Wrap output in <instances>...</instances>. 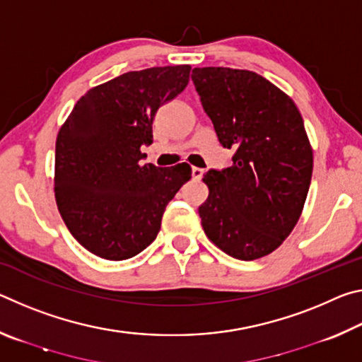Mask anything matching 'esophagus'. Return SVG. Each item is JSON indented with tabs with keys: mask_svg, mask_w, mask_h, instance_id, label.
I'll return each mask as SVG.
<instances>
[{
	"mask_svg": "<svg viewBox=\"0 0 362 362\" xmlns=\"http://www.w3.org/2000/svg\"><path fill=\"white\" fill-rule=\"evenodd\" d=\"M203 174H204V170L201 168H192V175H193L194 180L203 179Z\"/></svg>",
	"mask_w": 362,
	"mask_h": 362,
	"instance_id": "obj_1",
	"label": "esophagus"
}]
</instances>
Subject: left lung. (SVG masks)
Here are the masks:
<instances>
[{
  "label": "left lung",
  "mask_w": 362,
  "mask_h": 362,
  "mask_svg": "<svg viewBox=\"0 0 362 362\" xmlns=\"http://www.w3.org/2000/svg\"><path fill=\"white\" fill-rule=\"evenodd\" d=\"M192 79L231 168L209 169L198 207L207 238L238 260L272 254L291 235L308 194L313 151L289 95L260 75L223 66Z\"/></svg>",
  "instance_id": "left-lung-1"
}]
</instances>
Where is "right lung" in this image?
Instances as JSON below:
<instances>
[{
    "label": "right lung",
    "mask_w": 362,
    "mask_h": 362,
    "mask_svg": "<svg viewBox=\"0 0 362 362\" xmlns=\"http://www.w3.org/2000/svg\"><path fill=\"white\" fill-rule=\"evenodd\" d=\"M189 65L127 71L88 90L56 142V201L73 238L107 260H126L156 240L164 209L192 179L187 163L140 164L153 118L187 88Z\"/></svg>",
    "instance_id": "obj_1"
}]
</instances>
